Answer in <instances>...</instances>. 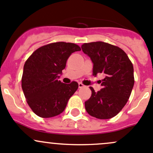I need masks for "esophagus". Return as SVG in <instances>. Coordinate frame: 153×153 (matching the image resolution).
I'll use <instances>...</instances> for the list:
<instances>
[{"label":"esophagus","instance_id":"1","mask_svg":"<svg viewBox=\"0 0 153 153\" xmlns=\"http://www.w3.org/2000/svg\"><path fill=\"white\" fill-rule=\"evenodd\" d=\"M78 87L79 88H82V87H84V85L82 83H78Z\"/></svg>","mask_w":153,"mask_h":153}]
</instances>
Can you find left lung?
Returning a JSON list of instances; mask_svg holds the SVG:
<instances>
[{
  "mask_svg": "<svg viewBox=\"0 0 153 153\" xmlns=\"http://www.w3.org/2000/svg\"><path fill=\"white\" fill-rule=\"evenodd\" d=\"M81 48L93 63V74L104 73L100 91H92L85 102L90 116L106 120L115 117L128 102L134 84V68L126 53L116 45L104 42L84 43Z\"/></svg>",
  "mask_w": 153,
  "mask_h": 153,
  "instance_id": "1",
  "label": "left lung"
}]
</instances>
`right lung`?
Segmentation results:
<instances>
[{
  "label": "right lung",
  "mask_w": 153,
  "mask_h": 153,
  "mask_svg": "<svg viewBox=\"0 0 153 153\" xmlns=\"http://www.w3.org/2000/svg\"><path fill=\"white\" fill-rule=\"evenodd\" d=\"M81 51L78 45L57 42L37 48L24 66L22 87L25 99L34 114L42 118L53 117L65 110L78 84H63L59 75L65 69L68 58Z\"/></svg>",
  "instance_id": "obj_1"
}]
</instances>
